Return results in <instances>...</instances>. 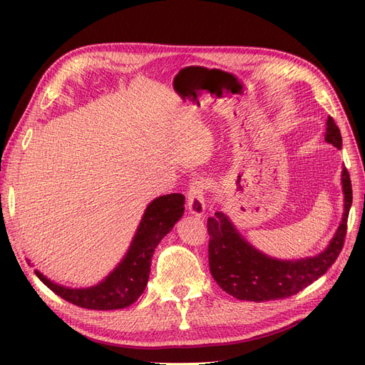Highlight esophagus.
Instances as JSON below:
<instances>
[{"mask_svg":"<svg viewBox=\"0 0 365 365\" xmlns=\"http://www.w3.org/2000/svg\"><path fill=\"white\" fill-rule=\"evenodd\" d=\"M204 182L195 181L190 185L189 190V200H187V208L189 213H192L196 217H202L205 213V197H204Z\"/></svg>","mask_w":365,"mask_h":365,"instance_id":"34e87169","label":"esophagus"}]
</instances>
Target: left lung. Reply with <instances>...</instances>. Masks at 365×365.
<instances>
[{"instance_id":"1","label":"left lung","mask_w":365,"mask_h":365,"mask_svg":"<svg viewBox=\"0 0 365 365\" xmlns=\"http://www.w3.org/2000/svg\"><path fill=\"white\" fill-rule=\"evenodd\" d=\"M326 125L324 140L341 149V132L334 118L329 117ZM341 185L344 195V212L339 227L329 245L311 257L297 260L271 257L252 247L225 213L216 212L213 217H208L210 272L222 291L247 302L280 300L300 292L326 274L344 245L347 217L351 207V182L346 168H342L341 172Z\"/></svg>"}]
</instances>
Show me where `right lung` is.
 Listing matches in <instances>:
<instances>
[{
    "instance_id": "right-lung-1",
    "label": "right lung",
    "mask_w": 365,
    "mask_h": 365,
    "mask_svg": "<svg viewBox=\"0 0 365 365\" xmlns=\"http://www.w3.org/2000/svg\"><path fill=\"white\" fill-rule=\"evenodd\" d=\"M184 202L181 193L163 195L149 202L125 257L97 284L68 288L35 271L38 279L63 300L85 309L113 311L130 306L145 292L153 251L184 215Z\"/></svg>"
}]
</instances>
